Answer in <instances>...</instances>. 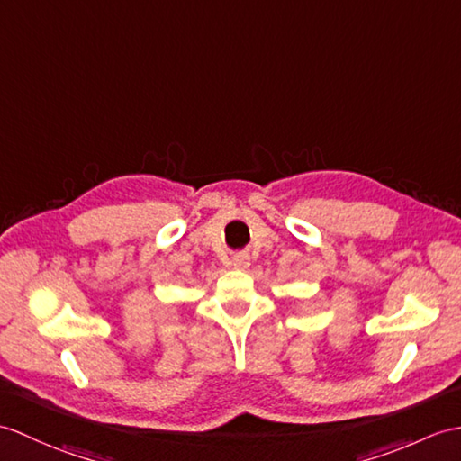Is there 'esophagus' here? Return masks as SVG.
Wrapping results in <instances>:
<instances>
[{
    "label": "esophagus",
    "instance_id": "34e87169",
    "mask_svg": "<svg viewBox=\"0 0 461 461\" xmlns=\"http://www.w3.org/2000/svg\"><path fill=\"white\" fill-rule=\"evenodd\" d=\"M231 263H233L235 269H240V271H245V269H248V267L251 265V263H249V257H248V255H243V253L235 255Z\"/></svg>",
    "mask_w": 461,
    "mask_h": 461
}]
</instances>
